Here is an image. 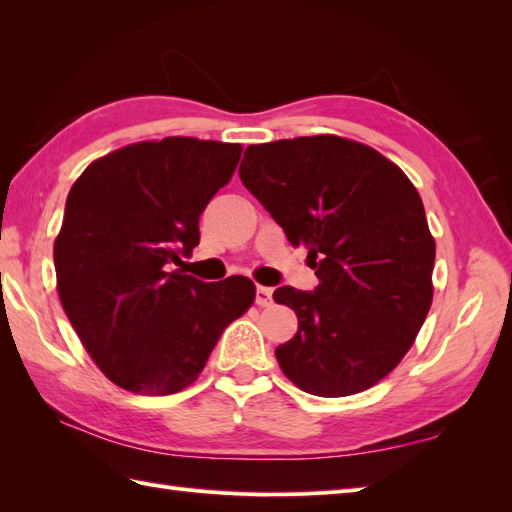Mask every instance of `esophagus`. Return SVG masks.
<instances>
[{
    "instance_id": "34e87169",
    "label": "esophagus",
    "mask_w": 512,
    "mask_h": 512,
    "mask_svg": "<svg viewBox=\"0 0 512 512\" xmlns=\"http://www.w3.org/2000/svg\"><path fill=\"white\" fill-rule=\"evenodd\" d=\"M255 301H257V306H259V308H268V306H273V288L257 286Z\"/></svg>"
}]
</instances>
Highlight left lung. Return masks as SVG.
Segmentation results:
<instances>
[{
    "instance_id": "8db88e82",
    "label": "left lung",
    "mask_w": 512,
    "mask_h": 512,
    "mask_svg": "<svg viewBox=\"0 0 512 512\" xmlns=\"http://www.w3.org/2000/svg\"><path fill=\"white\" fill-rule=\"evenodd\" d=\"M239 178L308 248L314 292L277 288L299 330L275 350L292 383L339 398L374 387L405 356L433 301V239L420 193L394 162L321 134L250 145Z\"/></svg>"
}]
</instances>
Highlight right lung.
<instances>
[{
  "label": "right lung",
  "instance_id": "right-lung-1",
  "mask_svg": "<svg viewBox=\"0 0 512 512\" xmlns=\"http://www.w3.org/2000/svg\"><path fill=\"white\" fill-rule=\"evenodd\" d=\"M242 145L167 136L88 165L54 239L61 306L101 372L134 394L167 396L200 376L228 323L255 301L248 277L204 284L180 255L237 169Z\"/></svg>",
  "mask_w": 512,
  "mask_h": 512
}]
</instances>
